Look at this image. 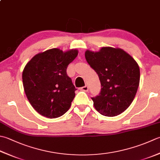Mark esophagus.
<instances>
[{"instance_id": "esophagus-1", "label": "esophagus", "mask_w": 160, "mask_h": 160, "mask_svg": "<svg viewBox=\"0 0 160 160\" xmlns=\"http://www.w3.org/2000/svg\"><path fill=\"white\" fill-rule=\"evenodd\" d=\"M81 90H82V91H84V92H88V90H89V87H87V86L82 87V88H81Z\"/></svg>"}]
</instances>
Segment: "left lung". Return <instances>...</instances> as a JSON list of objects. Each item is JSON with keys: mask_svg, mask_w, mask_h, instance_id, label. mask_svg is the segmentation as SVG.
<instances>
[{"mask_svg": "<svg viewBox=\"0 0 160 160\" xmlns=\"http://www.w3.org/2000/svg\"><path fill=\"white\" fill-rule=\"evenodd\" d=\"M84 55L101 84V93L92 98L94 108L106 117L121 114L131 105L139 87L138 64L119 48L102 47L97 52L87 50Z\"/></svg>", "mask_w": 160, "mask_h": 160, "instance_id": "left-lung-1", "label": "left lung"}]
</instances>
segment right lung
I'll use <instances>...</instances> for the list:
<instances>
[{"label": "right lung", "instance_id": "1", "mask_svg": "<svg viewBox=\"0 0 160 160\" xmlns=\"http://www.w3.org/2000/svg\"><path fill=\"white\" fill-rule=\"evenodd\" d=\"M78 54L77 49L52 48L35 55L26 65L22 73L25 93L41 115L58 118L70 108L76 89L67 68Z\"/></svg>", "mask_w": 160, "mask_h": 160}]
</instances>
